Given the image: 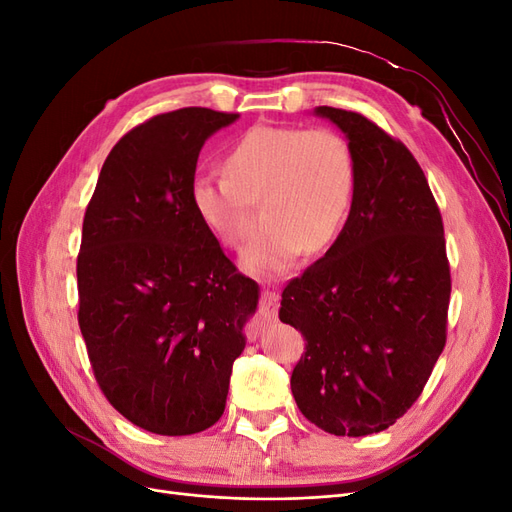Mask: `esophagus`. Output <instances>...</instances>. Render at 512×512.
Listing matches in <instances>:
<instances>
[{
	"mask_svg": "<svg viewBox=\"0 0 512 512\" xmlns=\"http://www.w3.org/2000/svg\"><path fill=\"white\" fill-rule=\"evenodd\" d=\"M277 309H280V294H277L275 290H269V288L262 290L260 301H258L260 316L265 318L267 322H271V320L277 318Z\"/></svg>",
	"mask_w": 512,
	"mask_h": 512,
	"instance_id": "34e87169",
	"label": "esophagus"
}]
</instances>
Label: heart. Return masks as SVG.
<instances>
[{
  "mask_svg": "<svg viewBox=\"0 0 512 512\" xmlns=\"http://www.w3.org/2000/svg\"><path fill=\"white\" fill-rule=\"evenodd\" d=\"M226 175H196L190 188L200 222L222 245H239L262 205L265 228L245 245L241 265L256 275L290 269L303 250L324 252L354 205V151L333 130L254 126L226 153Z\"/></svg>",
  "mask_w": 512,
  "mask_h": 512,
  "instance_id": "obj_1",
  "label": "heart"
}]
</instances>
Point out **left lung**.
Masks as SVG:
<instances>
[{"instance_id":"8db88e82","label":"left lung","mask_w":512,"mask_h":512,"mask_svg":"<svg viewBox=\"0 0 512 512\" xmlns=\"http://www.w3.org/2000/svg\"><path fill=\"white\" fill-rule=\"evenodd\" d=\"M354 151V205L327 254L282 292L305 337L290 389L333 436L384 431L423 393L446 344L451 267L442 215L408 147L367 117L318 106Z\"/></svg>"}]
</instances>
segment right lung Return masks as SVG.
Listing matches in <instances>:
<instances>
[{"mask_svg": "<svg viewBox=\"0 0 512 512\" xmlns=\"http://www.w3.org/2000/svg\"><path fill=\"white\" fill-rule=\"evenodd\" d=\"M237 113L179 108L119 138L85 220L79 327L111 406L136 427L190 436L220 421L258 284L200 222L198 153Z\"/></svg>", "mask_w": 512, "mask_h": 512, "instance_id": "obj_1", "label": "right lung"}]
</instances>
